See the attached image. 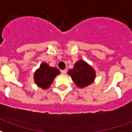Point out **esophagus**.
Listing matches in <instances>:
<instances>
[{"instance_id":"1","label":"esophagus","mask_w":132,"mask_h":132,"mask_svg":"<svg viewBox=\"0 0 132 132\" xmlns=\"http://www.w3.org/2000/svg\"><path fill=\"white\" fill-rule=\"evenodd\" d=\"M61 72L62 74H66V73H67V70H66V69H64V70H62Z\"/></svg>"}]
</instances>
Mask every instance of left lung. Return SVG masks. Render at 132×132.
<instances>
[{
	"label": "left lung",
	"mask_w": 132,
	"mask_h": 132,
	"mask_svg": "<svg viewBox=\"0 0 132 132\" xmlns=\"http://www.w3.org/2000/svg\"><path fill=\"white\" fill-rule=\"evenodd\" d=\"M75 84L78 87L83 88L92 83L95 78V71L92 67L82 60L77 61L73 69L68 72Z\"/></svg>",
	"instance_id": "1"
}]
</instances>
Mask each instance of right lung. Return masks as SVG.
<instances>
[{
  "label": "right lung",
  "mask_w": 132,
  "mask_h": 132,
  "mask_svg": "<svg viewBox=\"0 0 132 132\" xmlns=\"http://www.w3.org/2000/svg\"><path fill=\"white\" fill-rule=\"evenodd\" d=\"M59 74V71L56 68L50 67L46 63H42L40 68L35 72L34 81L42 89H47Z\"/></svg>",
  "instance_id": "obj_1"
}]
</instances>
